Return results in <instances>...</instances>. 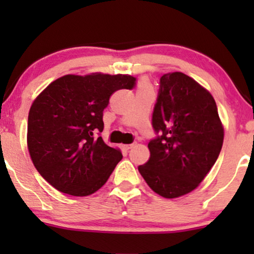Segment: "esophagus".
<instances>
[{
	"label": "esophagus",
	"instance_id": "obj_1",
	"mask_svg": "<svg viewBox=\"0 0 254 254\" xmlns=\"http://www.w3.org/2000/svg\"><path fill=\"white\" fill-rule=\"evenodd\" d=\"M133 145H135L133 143H131V144H123V145H122V148H123L124 150H129V149H131V148L133 147Z\"/></svg>",
	"mask_w": 254,
	"mask_h": 254
}]
</instances>
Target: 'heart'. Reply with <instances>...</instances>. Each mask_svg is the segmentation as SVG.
I'll return each instance as SVG.
<instances>
[{
    "instance_id": "b5f03b06",
    "label": "heart",
    "mask_w": 254,
    "mask_h": 254,
    "mask_svg": "<svg viewBox=\"0 0 254 254\" xmlns=\"http://www.w3.org/2000/svg\"><path fill=\"white\" fill-rule=\"evenodd\" d=\"M144 89H151V84L147 78H142L138 82V86H137V92L138 90H144Z\"/></svg>"
}]
</instances>
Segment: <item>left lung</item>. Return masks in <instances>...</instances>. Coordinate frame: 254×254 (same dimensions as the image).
<instances>
[{"label":"left lung","mask_w":254,"mask_h":254,"mask_svg":"<svg viewBox=\"0 0 254 254\" xmlns=\"http://www.w3.org/2000/svg\"><path fill=\"white\" fill-rule=\"evenodd\" d=\"M153 127L162 132L148 143L150 157L138 171L155 193L178 198L199 186L220 155L224 129L215 99L184 72L160 78Z\"/></svg>","instance_id":"left-lung-1"}]
</instances>
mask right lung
<instances>
[{"label":"right lung","instance_id":"right-lung-1","mask_svg":"<svg viewBox=\"0 0 254 254\" xmlns=\"http://www.w3.org/2000/svg\"><path fill=\"white\" fill-rule=\"evenodd\" d=\"M131 75L68 74L34 99L28 113L27 148L40 176L58 191L84 197L105 185L122 160L95 131H103V112L118 89H131Z\"/></svg>","mask_w":254,"mask_h":254}]
</instances>
